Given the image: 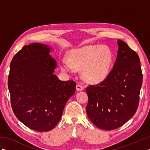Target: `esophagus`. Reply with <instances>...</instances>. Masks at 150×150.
Masks as SVG:
<instances>
[{
	"label": "esophagus",
	"instance_id": "34e87169",
	"mask_svg": "<svg viewBox=\"0 0 150 150\" xmlns=\"http://www.w3.org/2000/svg\"><path fill=\"white\" fill-rule=\"evenodd\" d=\"M76 91H82L83 89V86L80 85V84H77L76 86Z\"/></svg>",
	"mask_w": 150,
	"mask_h": 150
}]
</instances>
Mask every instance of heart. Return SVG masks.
Instances as JSON below:
<instances>
[{
	"label": "heart",
	"instance_id": "heart-1",
	"mask_svg": "<svg viewBox=\"0 0 150 150\" xmlns=\"http://www.w3.org/2000/svg\"><path fill=\"white\" fill-rule=\"evenodd\" d=\"M112 61V52L108 47L89 45L72 50L68 54V60L61 61V67L68 73L74 71V68L82 70L86 81L99 83L108 76Z\"/></svg>",
	"mask_w": 150,
	"mask_h": 150
}]
</instances>
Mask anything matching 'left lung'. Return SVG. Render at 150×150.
Segmentation results:
<instances>
[{
    "instance_id": "1",
    "label": "left lung",
    "mask_w": 150,
    "mask_h": 150,
    "mask_svg": "<svg viewBox=\"0 0 150 150\" xmlns=\"http://www.w3.org/2000/svg\"><path fill=\"white\" fill-rule=\"evenodd\" d=\"M113 69L106 78L86 88V112L97 127L112 130L124 125L136 112L143 82L140 59L125 42L118 40Z\"/></svg>"
}]
</instances>
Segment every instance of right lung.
I'll list each match as a JSON object with an SVG mask.
<instances>
[{
	"label": "right lung",
	"mask_w": 150,
	"mask_h": 150,
	"mask_svg": "<svg viewBox=\"0 0 150 150\" xmlns=\"http://www.w3.org/2000/svg\"><path fill=\"white\" fill-rule=\"evenodd\" d=\"M48 45H25L11 61L8 77L11 103L23 124L36 131L55 127L76 90L74 80L61 81L53 74L56 62Z\"/></svg>",
	"instance_id": "obj_1"
}]
</instances>
